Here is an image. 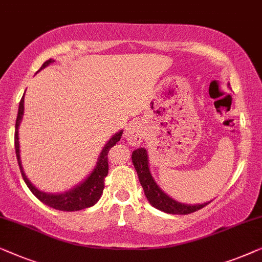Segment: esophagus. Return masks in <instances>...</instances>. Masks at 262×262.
<instances>
[{
  "instance_id": "34e87169",
  "label": "esophagus",
  "mask_w": 262,
  "mask_h": 262,
  "mask_svg": "<svg viewBox=\"0 0 262 262\" xmlns=\"http://www.w3.org/2000/svg\"><path fill=\"white\" fill-rule=\"evenodd\" d=\"M124 135H126L127 141L129 142L132 146H138L139 143L141 142L142 136H143L141 124L138 123V122L130 123L129 126H128L127 129H126V133H124Z\"/></svg>"
}]
</instances>
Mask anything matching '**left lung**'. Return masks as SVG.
Here are the masks:
<instances>
[{
  "mask_svg": "<svg viewBox=\"0 0 262 262\" xmlns=\"http://www.w3.org/2000/svg\"><path fill=\"white\" fill-rule=\"evenodd\" d=\"M132 160L134 164V167L138 173L140 184L143 187L147 200L154 208L161 210V211L172 213V215H187V213L194 212L197 210L204 208V204L198 205H186L176 202L172 198H169L167 194H165L154 182L152 176H150L148 168V159H147V152L145 148H139L133 152Z\"/></svg>",
  "mask_w": 262,
  "mask_h": 262,
  "instance_id": "obj_1",
  "label": "left lung"
}]
</instances>
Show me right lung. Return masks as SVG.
<instances>
[{
	"label": "right lung",
	"mask_w": 262,
	"mask_h": 262,
	"mask_svg": "<svg viewBox=\"0 0 262 262\" xmlns=\"http://www.w3.org/2000/svg\"><path fill=\"white\" fill-rule=\"evenodd\" d=\"M53 59H50V60H46L43 62L41 69L46 68L47 65H50L51 62H53ZM40 69V70H41ZM25 94L22 96L20 105H19V113H17L16 117V123H15V136H14V142H15V153L17 158V163H19L20 171L22 174V178H24L25 183L27 184L28 189L32 191V193L38 198L40 202H42L43 204L49 205L50 208L60 210V211H78V210L90 208L94 204L97 203V201L101 198L103 189H104V179L105 177L108 176V169H109V164H108V153L109 149L112 148L113 146L116 145V142L120 141L121 136H122V130L117 133L113 136L112 139L109 140L108 143L104 146V148L101 152V156H99L97 166L93 171V173L88 177L85 182H83L80 185L77 187H73L72 190L68 191V192L61 193V194H49L45 192H41L38 189H35L34 186L32 185V183L27 179V177L24 173V169L21 167V161H20V150H19V124L21 122L22 115H24V98Z\"/></svg>",
	"instance_id": "obj_1"
}]
</instances>
